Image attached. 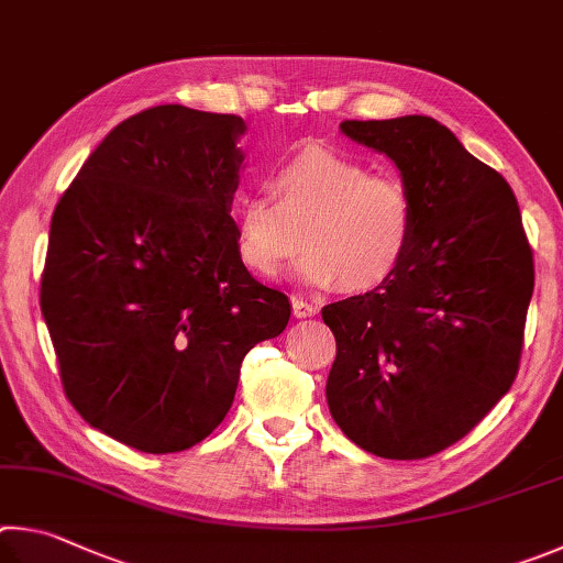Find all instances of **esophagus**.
I'll use <instances>...</instances> for the list:
<instances>
[{"instance_id": "esophagus-1", "label": "esophagus", "mask_w": 563, "mask_h": 563, "mask_svg": "<svg viewBox=\"0 0 563 563\" xmlns=\"http://www.w3.org/2000/svg\"><path fill=\"white\" fill-rule=\"evenodd\" d=\"M291 311H294V317H297V319H309L319 311V307H317V303L303 301L301 297H294L291 299Z\"/></svg>"}]
</instances>
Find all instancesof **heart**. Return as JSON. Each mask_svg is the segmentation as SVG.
I'll list each match as a JSON object with an SVG mask.
<instances>
[{"mask_svg":"<svg viewBox=\"0 0 563 563\" xmlns=\"http://www.w3.org/2000/svg\"><path fill=\"white\" fill-rule=\"evenodd\" d=\"M268 195L232 207L234 250L246 269L269 276L299 250L291 279L307 287L373 291L396 276L412 250L418 207L396 175L327 147H309L274 167Z\"/></svg>","mask_w":563,"mask_h":563,"instance_id":"obj_1","label":"heart"}]
</instances>
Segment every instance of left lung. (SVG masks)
<instances>
[{
  "instance_id": "8db88e82",
  "label": "left lung",
  "mask_w": 563,
  "mask_h": 563,
  "mask_svg": "<svg viewBox=\"0 0 563 563\" xmlns=\"http://www.w3.org/2000/svg\"><path fill=\"white\" fill-rule=\"evenodd\" d=\"M386 153L418 207L383 287L321 309L336 336L331 418L371 455L420 460L467 435L517 378L534 260L505 177L430 115L343 121Z\"/></svg>"
}]
</instances>
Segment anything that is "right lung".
<instances>
[{
	"instance_id": "right-lung-1",
	"label": "right lung",
	"mask_w": 563,
	"mask_h": 563,
	"mask_svg": "<svg viewBox=\"0 0 563 563\" xmlns=\"http://www.w3.org/2000/svg\"><path fill=\"white\" fill-rule=\"evenodd\" d=\"M244 131L240 115L147 108L103 137L54 210L42 313L66 398L128 448L205 440L246 353L289 323V299L234 250Z\"/></svg>"
}]
</instances>
